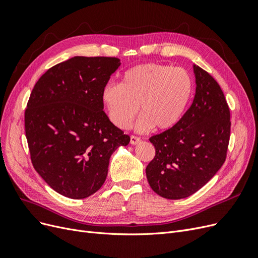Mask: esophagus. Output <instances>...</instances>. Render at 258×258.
<instances>
[{
  "mask_svg": "<svg viewBox=\"0 0 258 258\" xmlns=\"http://www.w3.org/2000/svg\"><path fill=\"white\" fill-rule=\"evenodd\" d=\"M140 141H141V138L140 137H137V136H130V143L132 144V145H135V144H138Z\"/></svg>",
  "mask_w": 258,
  "mask_h": 258,
  "instance_id": "34e87169",
  "label": "esophagus"
}]
</instances>
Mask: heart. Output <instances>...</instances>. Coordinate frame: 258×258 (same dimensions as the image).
I'll return each mask as SVG.
<instances>
[{"label":"heart","instance_id":"b5f03b06","mask_svg":"<svg viewBox=\"0 0 258 258\" xmlns=\"http://www.w3.org/2000/svg\"><path fill=\"white\" fill-rule=\"evenodd\" d=\"M192 90L191 77L183 68L146 63L124 72L121 84H106L102 102L116 127H129L140 105L139 130H168L181 120Z\"/></svg>","mask_w":258,"mask_h":258}]
</instances>
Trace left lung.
<instances>
[{
    "instance_id": "obj_1",
    "label": "left lung",
    "mask_w": 258,
    "mask_h": 258,
    "mask_svg": "<svg viewBox=\"0 0 258 258\" xmlns=\"http://www.w3.org/2000/svg\"><path fill=\"white\" fill-rule=\"evenodd\" d=\"M196 95L175 126L150 138L155 157L146 167L152 189L167 199H183L212 178L227 157L230 111L218 83L194 66Z\"/></svg>"
}]
</instances>
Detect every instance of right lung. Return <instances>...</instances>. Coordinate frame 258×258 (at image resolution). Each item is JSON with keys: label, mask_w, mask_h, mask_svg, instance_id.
Returning <instances> with one entry per match:
<instances>
[{"label": "right lung", "mask_w": 258, "mask_h": 258, "mask_svg": "<svg viewBox=\"0 0 258 258\" xmlns=\"http://www.w3.org/2000/svg\"><path fill=\"white\" fill-rule=\"evenodd\" d=\"M120 66L115 57H74L47 70L25 111L30 157L53 190L71 199L103 185L111 155L130 137L103 111L102 90Z\"/></svg>", "instance_id": "obj_1"}]
</instances>
